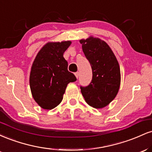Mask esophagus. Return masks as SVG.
Instances as JSON below:
<instances>
[{
    "instance_id": "obj_1",
    "label": "esophagus",
    "mask_w": 152,
    "mask_h": 152,
    "mask_svg": "<svg viewBox=\"0 0 152 152\" xmlns=\"http://www.w3.org/2000/svg\"><path fill=\"white\" fill-rule=\"evenodd\" d=\"M75 76H76V78H78V76H79V73H78V72H76V73H75Z\"/></svg>"
}]
</instances>
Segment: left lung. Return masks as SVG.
Masks as SVG:
<instances>
[{"mask_svg":"<svg viewBox=\"0 0 152 152\" xmlns=\"http://www.w3.org/2000/svg\"><path fill=\"white\" fill-rule=\"evenodd\" d=\"M80 43L93 74L88 86L80 87L81 94L88 105L102 109L117 95L121 83L119 64L109 45L100 38L90 36Z\"/></svg>","mask_w":152,"mask_h":152,"instance_id":"1","label":"left lung"}]
</instances>
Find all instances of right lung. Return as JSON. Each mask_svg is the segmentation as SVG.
Masks as SVG:
<instances>
[{
  "label": "right lung",
  "mask_w": 152,
  "mask_h": 152,
  "mask_svg": "<svg viewBox=\"0 0 152 152\" xmlns=\"http://www.w3.org/2000/svg\"><path fill=\"white\" fill-rule=\"evenodd\" d=\"M71 41L48 42L39 50L31 67L30 88L33 98L44 109L50 110L61 102L68 83L76 81L68 71L64 53Z\"/></svg>",
  "instance_id": "1"
}]
</instances>
